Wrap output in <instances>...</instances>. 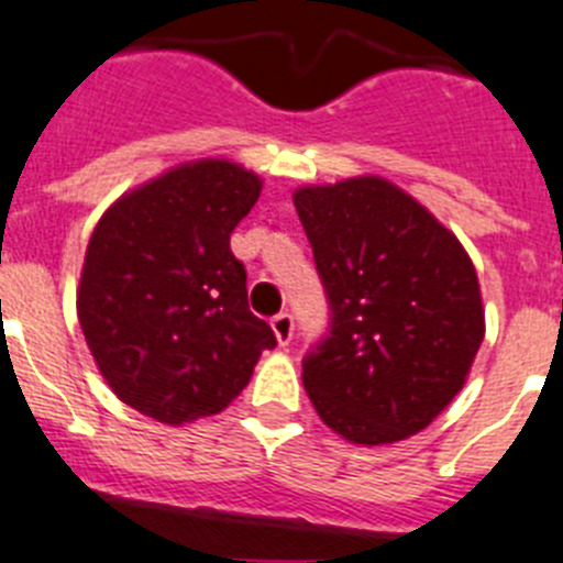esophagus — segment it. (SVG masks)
<instances>
[{
	"mask_svg": "<svg viewBox=\"0 0 563 563\" xmlns=\"http://www.w3.org/2000/svg\"><path fill=\"white\" fill-rule=\"evenodd\" d=\"M272 331H275L277 336V344H288L294 336V317L288 311L277 313V317H272Z\"/></svg>",
	"mask_w": 563,
	"mask_h": 563,
	"instance_id": "obj_1",
	"label": "esophagus"
}]
</instances>
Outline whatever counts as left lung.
<instances>
[{"instance_id":"left-lung-1","label":"left lung","mask_w":563,"mask_h":563,"mask_svg":"<svg viewBox=\"0 0 563 563\" xmlns=\"http://www.w3.org/2000/svg\"><path fill=\"white\" fill-rule=\"evenodd\" d=\"M331 302V331L302 362L325 427L356 445L427 429L463 389L485 336L468 252L382 176L294 190Z\"/></svg>"}]
</instances>
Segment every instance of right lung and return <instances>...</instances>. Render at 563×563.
Wrapping results in <instances>:
<instances>
[{"mask_svg": "<svg viewBox=\"0 0 563 563\" xmlns=\"http://www.w3.org/2000/svg\"><path fill=\"white\" fill-rule=\"evenodd\" d=\"M263 179L196 159L120 196L100 216L78 319L100 376L136 412L181 427L219 415L250 384L272 328L250 311L230 235Z\"/></svg>", "mask_w": 563, "mask_h": 563, "instance_id": "add662e5", "label": "right lung"}]
</instances>
